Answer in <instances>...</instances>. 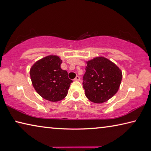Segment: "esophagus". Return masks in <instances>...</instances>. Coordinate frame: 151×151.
<instances>
[{
  "mask_svg": "<svg viewBox=\"0 0 151 151\" xmlns=\"http://www.w3.org/2000/svg\"><path fill=\"white\" fill-rule=\"evenodd\" d=\"M80 78H80L79 76H76L74 80H75V81H80Z\"/></svg>",
  "mask_w": 151,
  "mask_h": 151,
  "instance_id": "34e87169",
  "label": "esophagus"
}]
</instances>
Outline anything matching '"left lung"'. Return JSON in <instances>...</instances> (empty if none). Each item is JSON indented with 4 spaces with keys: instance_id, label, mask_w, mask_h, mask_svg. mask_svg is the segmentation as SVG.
Masks as SVG:
<instances>
[{
    "instance_id": "8db88e82",
    "label": "left lung",
    "mask_w": 151,
    "mask_h": 151,
    "mask_svg": "<svg viewBox=\"0 0 151 151\" xmlns=\"http://www.w3.org/2000/svg\"><path fill=\"white\" fill-rule=\"evenodd\" d=\"M83 75L85 95L96 104L106 102L118 91L122 74L118 66L108 59L97 57L87 62Z\"/></svg>"
}]
</instances>
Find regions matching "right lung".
<instances>
[{
	"label": "right lung",
	"instance_id": "1",
	"mask_svg": "<svg viewBox=\"0 0 151 151\" xmlns=\"http://www.w3.org/2000/svg\"><path fill=\"white\" fill-rule=\"evenodd\" d=\"M61 63L58 56H49L36 62L30 70L35 91L45 99L52 102L63 99L73 83L67 71L60 68Z\"/></svg>",
	"mask_w": 151,
	"mask_h": 151
}]
</instances>
